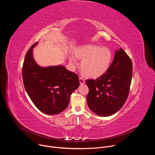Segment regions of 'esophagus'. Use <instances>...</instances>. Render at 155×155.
<instances>
[{"label": "esophagus", "instance_id": "1", "mask_svg": "<svg viewBox=\"0 0 155 155\" xmlns=\"http://www.w3.org/2000/svg\"><path fill=\"white\" fill-rule=\"evenodd\" d=\"M79 80H80V84H84V82H85V80H84V78H81V77L80 78Z\"/></svg>", "mask_w": 155, "mask_h": 155}]
</instances>
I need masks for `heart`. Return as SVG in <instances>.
I'll return each instance as SVG.
<instances>
[{
    "instance_id": "obj_1",
    "label": "heart",
    "mask_w": 155,
    "mask_h": 155,
    "mask_svg": "<svg viewBox=\"0 0 155 155\" xmlns=\"http://www.w3.org/2000/svg\"><path fill=\"white\" fill-rule=\"evenodd\" d=\"M75 56L82 59L81 68L87 76L91 77L102 75L107 70L112 60V53L108 48L93 45L80 47ZM69 60L73 66L78 64L77 58L75 56H71Z\"/></svg>"
}]
</instances>
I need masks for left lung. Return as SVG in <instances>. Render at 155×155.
Masks as SVG:
<instances>
[{"label": "left lung", "mask_w": 155, "mask_h": 155, "mask_svg": "<svg viewBox=\"0 0 155 155\" xmlns=\"http://www.w3.org/2000/svg\"><path fill=\"white\" fill-rule=\"evenodd\" d=\"M132 76L131 59L122 49L115 51L106 72L96 80H87V104L96 115L108 117L117 113L125 103Z\"/></svg>", "instance_id": "obj_1"}]
</instances>
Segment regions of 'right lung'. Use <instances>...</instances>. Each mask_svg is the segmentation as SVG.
<instances>
[{"mask_svg": "<svg viewBox=\"0 0 155 155\" xmlns=\"http://www.w3.org/2000/svg\"><path fill=\"white\" fill-rule=\"evenodd\" d=\"M28 51L22 69L26 91L36 107L47 115L58 114L68 107L72 93L79 86L78 75L61 65L41 67Z\"/></svg>", "mask_w": 155, "mask_h": 155, "instance_id": "1", "label": "right lung"}]
</instances>
